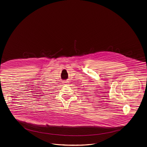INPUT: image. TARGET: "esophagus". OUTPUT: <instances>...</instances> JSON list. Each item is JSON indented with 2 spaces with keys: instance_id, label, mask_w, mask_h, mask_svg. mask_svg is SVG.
<instances>
[{
  "instance_id": "esophagus-1",
  "label": "esophagus",
  "mask_w": 147,
  "mask_h": 147,
  "mask_svg": "<svg viewBox=\"0 0 147 147\" xmlns=\"http://www.w3.org/2000/svg\"><path fill=\"white\" fill-rule=\"evenodd\" d=\"M68 81H63L62 82V84H63V85H66L67 84H68Z\"/></svg>"
}]
</instances>
